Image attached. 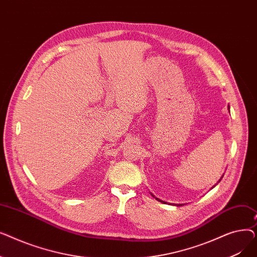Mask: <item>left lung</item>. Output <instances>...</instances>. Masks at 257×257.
I'll use <instances>...</instances> for the list:
<instances>
[{
	"label": "left lung",
	"instance_id": "left-lung-1",
	"mask_svg": "<svg viewBox=\"0 0 257 257\" xmlns=\"http://www.w3.org/2000/svg\"><path fill=\"white\" fill-rule=\"evenodd\" d=\"M228 109H229V105H228ZM222 178H223V176H222V177H221V178H220V180H219V181H218V183H219V182H220V181H221V179H222ZM218 183H215V185H217V184H218ZM215 185H213V186H212V187H211V188H213V187H214V186H215ZM151 195H152V194H151ZM152 196H153V195H152ZM153 197H154V198H155V196H153ZM155 199H156V200H157V201H159V202H163V203H166V202H164V201H161V200H159V199H158V198H155ZM177 206H180V205H177Z\"/></svg>",
	"mask_w": 257,
	"mask_h": 257
}]
</instances>
